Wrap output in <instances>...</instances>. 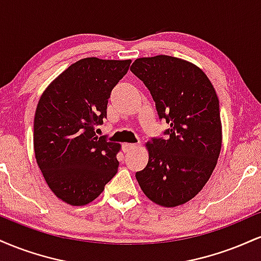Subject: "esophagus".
<instances>
[{"instance_id":"34e87169","label":"esophagus","mask_w":261,"mask_h":261,"mask_svg":"<svg viewBox=\"0 0 261 261\" xmlns=\"http://www.w3.org/2000/svg\"><path fill=\"white\" fill-rule=\"evenodd\" d=\"M136 147H137L136 143H124V145H122V151H124V152H130L131 149H134V148H136Z\"/></svg>"}]
</instances>
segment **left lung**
<instances>
[{
	"label": "left lung",
	"instance_id": "obj_1",
	"mask_svg": "<svg viewBox=\"0 0 261 261\" xmlns=\"http://www.w3.org/2000/svg\"><path fill=\"white\" fill-rule=\"evenodd\" d=\"M131 72L151 92L158 118L170 126L152 137L148 163L136 173L151 201L185 203L201 190L216 167L222 143L220 101L205 73L168 55L135 60Z\"/></svg>",
	"mask_w": 261,
	"mask_h": 261
}]
</instances>
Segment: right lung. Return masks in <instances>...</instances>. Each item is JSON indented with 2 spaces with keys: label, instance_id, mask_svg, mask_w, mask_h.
<instances>
[{
  "label": "right lung",
  "instance_id": "right-lung-1",
  "mask_svg": "<svg viewBox=\"0 0 261 261\" xmlns=\"http://www.w3.org/2000/svg\"><path fill=\"white\" fill-rule=\"evenodd\" d=\"M131 60L87 58L74 62L43 93L34 118V152L56 196L81 206L100 195L116 174L120 145L98 137L113 88Z\"/></svg>",
  "mask_w": 261,
  "mask_h": 261
}]
</instances>
